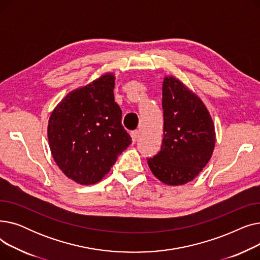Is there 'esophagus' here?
Masks as SVG:
<instances>
[{"mask_svg": "<svg viewBox=\"0 0 260 260\" xmlns=\"http://www.w3.org/2000/svg\"><path fill=\"white\" fill-rule=\"evenodd\" d=\"M139 135H140L139 131H134V132H132V133H131L132 140H133V142H134V143L138 140V138H139Z\"/></svg>", "mask_w": 260, "mask_h": 260, "instance_id": "34e87169", "label": "esophagus"}]
</instances>
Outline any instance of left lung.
<instances>
[{
    "mask_svg": "<svg viewBox=\"0 0 260 260\" xmlns=\"http://www.w3.org/2000/svg\"><path fill=\"white\" fill-rule=\"evenodd\" d=\"M162 108L161 149L147 163L161 182L182 185L192 181L210 161L215 125L201 99L173 76L163 80Z\"/></svg>",
    "mask_w": 260,
    "mask_h": 260,
    "instance_id": "left-lung-1",
    "label": "left lung"
}]
</instances>
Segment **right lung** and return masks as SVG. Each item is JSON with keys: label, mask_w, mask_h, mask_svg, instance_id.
I'll return each instance as SVG.
<instances>
[{"label": "right lung", "mask_w": 260, "mask_h": 260, "mask_svg": "<svg viewBox=\"0 0 260 260\" xmlns=\"http://www.w3.org/2000/svg\"><path fill=\"white\" fill-rule=\"evenodd\" d=\"M114 87V74L102 75L67 93L50 115L47 135L53 160L79 184L99 182L132 143Z\"/></svg>", "instance_id": "add662e5"}]
</instances>
